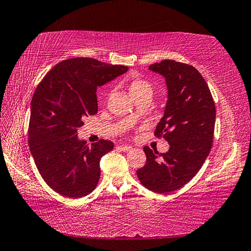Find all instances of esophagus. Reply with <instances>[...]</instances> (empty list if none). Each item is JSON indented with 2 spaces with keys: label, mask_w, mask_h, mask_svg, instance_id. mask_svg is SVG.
Wrapping results in <instances>:
<instances>
[{
  "label": "esophagus",
  "mask_w": 251,
  "mask_h": 251,
  "mask_svg": "<svg viewBox=\"0 0 251 251\" xmlns=\"http://www.w3.org/2000/svg\"><path fill=\"white\" fill-rule=\"evenodd\" d=\"M122 151H124V152H129V151H131V147H129V146H127V145H121L120 147H119Z\"/></svg>",
  "instance_id": "1"
}]
</instances>
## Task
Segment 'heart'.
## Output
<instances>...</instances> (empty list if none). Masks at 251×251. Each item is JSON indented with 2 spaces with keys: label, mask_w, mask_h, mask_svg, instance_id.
Wrapping results in <instances>:
<instances>
[{
  "label": "heart",
  "mask_w": 251,
  "mask_h": 251,
  "mask_svg": "<svg viewBox=\"0 0 251 251\" xmlns=\"http://www.w3.org/2000/svg\"><path fill=\"white\" fill-rule=\"evenodd\" d=\"M128 89L132 97H135V96H138L142 93L151 92L152 90L151 84L148 81H146V79L140 78V77L132 78L128 84Z\"/></svg>",
  "instance_id": "obj_1"
}]
</instances>
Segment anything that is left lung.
I'll return each instance as SVG.
<instances>
[{"mask_svg": "<svg viewBox=\"0 0 251 251\" xmlns=\"http://www.w3.org/2000/svg\"><path fill=\"white\" fill-rule=\"evenodd\" d=\"M166 78L168 100L154 136L169 143L166 153L143 148L147 162L138 179L155 193L182 188L199 173L214 141L216 105L210 89L193 66L163 60L149 67Z\"/></svg>", "mask_w": 251, "mask_h": 251, "instance_id": "obj_1", "label": "left lung"}]
</instances>
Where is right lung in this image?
Instances as JSON below:
<instances>
[{"mask_svg": "<svg viewBox=\"0 0 251 251\" xmlns=\"http://www.w3.org/2000/svg\"><path fill=\"white\" fill-rule=\"evenodd\" d=\"M127 70L94 58H70L57 63L37 85L31 101L29 147L42 178L58 194L79 199L97 186L99 161L114 143L100 139L88 146L77 139V128L85 117L97 114V87Z\"/></svg>", "mask_w": 251, "mask_h": 251, "instance_id": "obj_1", "label": "right lung"}]
</instances>
